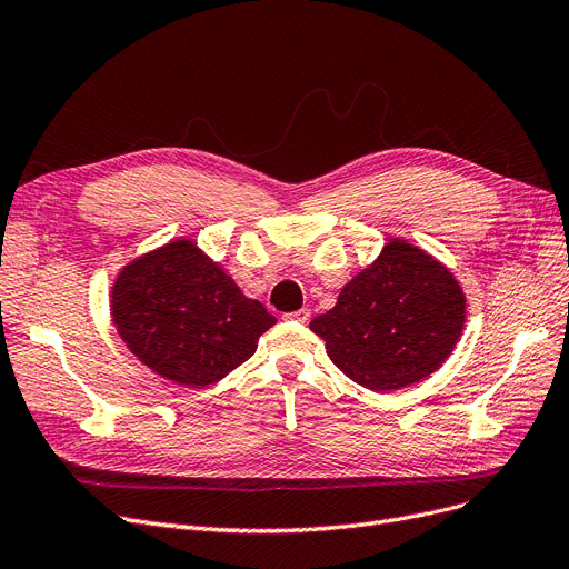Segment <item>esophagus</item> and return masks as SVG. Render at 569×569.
I'll return each instance as SVG.
<instances>
[{
  "mask_svg": "<svg viewBox=\"0 0 569 569\" xmlns=\"http://www.w3.org/2000/svg\"><path fill=\"white\" fill-rule=\"evenodd\" d=\"M284 317H287V320H291V322H299V325H306V322L310 320V310H308V308H301V310H293V312H287Z\"/></svg>",
  "mask_w": 569,
  "mask_h": 569,
  "instance_id": "esophagus-1",
  "label": "esophagus"
}]
</instances>
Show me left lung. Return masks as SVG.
<instances>
[{
	"instance_id": "1",
	"label": "left lung",
	"mask_w": 569,
	"mask_h": 569,
	"mask_svg": "<svg viewBox=\"0 0 569 569\" xmlns=\"http://www.w3.org/2000/svg\"><path fill=\"white\" fill-rule=\"evenodd\" d=\"M465 317L456 276L425 249L392 238L310 329L350 380L392 392L441 367L462 336Z\"/></svg>"
}]
</instances>
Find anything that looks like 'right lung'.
I'll return each mask as SVG.
<instances>
[{"label": "right lung", "mask_w": 569, "mask_h": 569, "mask_svg": "<svg viewBox=\"0 0 569 569\" xmlns=\"http://www.w3.org/2000/svg\"><path fill=\"white\" fill-rule=\"evenodd\" d=\"M111 320L144 367L187 388H208L229 376L278 322L189 238L158 247L119 272Z\"/></svg>", "instance_id": "1"}]
</instances>
